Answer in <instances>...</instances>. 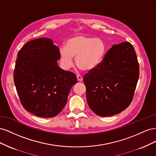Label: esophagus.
<instances>
[{
	"instance_id": "34e87169",
	"label": "esophagus",
	"mask_w": 156,
	"mask_h": 156,
	"mask_svg": "<svg viewBox=\"0 0 156 156\" xmlns=\"http://www.w3.org/2000/svg\"><path fill=\"white\" fill-rule=\"evenodd\" d=\"M77 78L78 81H83V77H81L80 75H77Z\"/></svg>"
}]
</instances>
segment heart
Here are the masks:
<instances>
[{"label":"heart","mask_w":156,"mask_h":156,"mask_svg":"<svg viewBox=\"0 0 156 156\" xmlns=\"http://www.w3.org/2000/svg\"><path fill=\"white\" fill-rule=\"evenodd\" d=\"M106 52V44L101 37L79 34L69 38L65 48L60 49V61L62 67L67 69L73 66L74 57L77 66L88 72L100 64Z\"/></svg>","instance_id":"obj_1"}]
</instances>
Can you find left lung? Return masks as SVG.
Wrapping results in <instances>:
<instances>
[{
    "mask_svg": "<svg viewBox=\"0 0 156 156\" xmlns=\"http://www.w3.org/2000/svg\"><path fill=\"white\" fill-rule=\"evenodd\" d=\"M139 77L133 47L128 41L113 45L100 64L83 77L90 108L100 116L123 111L133 100Z\"/></svg>",
    "mask_w": 156,
    "mask_h": 156,
    "instance_id": "1",
    "label": "left lung"
}]
</instances>
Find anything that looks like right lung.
I'll return each instance as SVG.
<instances>
[{
    "mask_svg": "<svg viewBox=\"0 0 156 156\" xmlns=\"http://www.w3.org/2000/svg\"><path fill=\"white\" fill-rule=\"evenodd\" d=\"M60 50L49 38L27 42L17 53L13 81L21 105L37 116L52 118L65 107L73 73L58 66Z\"/></svg>",
    "mask_w": 156,
    "mask_h": 156,
    "instance_id": "right-lung-1",
    "label": "right lung"
}]
</instances>
